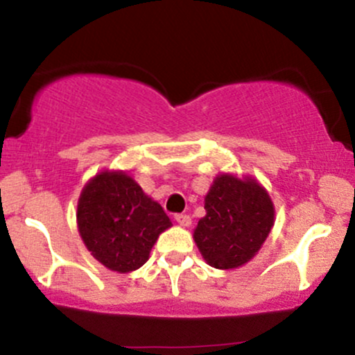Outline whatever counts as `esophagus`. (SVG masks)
<instances>
[{"mask_svg": "<svg viewBox=\"0 0 355 355\" xmlns=\"http://www.w3.org/2000/svg\"><path fill=\"white\" fill-rule=\"evenodd\" d=\"M174 220H176V223L178 225H181V226H189L191 225V218L188 216V214H182V213H178L176 216H174Z\"/></svg>", "mask_w": 355, "mask_h": 355, "instance_id": "esophagus-1", "label": "esophagus"}]
</instances>
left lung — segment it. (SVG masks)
Here are the masks:
<instances>
[{"mask_svg":"<svg viewBox=\"0 0 355 355\" xmlns=\"http://www.w3.org/2000/svg\"><path fill=\"white\" fill-rule=\"evenodd\" d=\"M205 209L194 241L214 268H236L252 260L273 226V202L254 179L221 174L205 199Z\"/></svg>","mask_w":355,"mask_h":355,"instance_id":"obj_1","label":"left lung"}]
</instances>
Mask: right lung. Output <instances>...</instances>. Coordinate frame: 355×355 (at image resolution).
<instances>
[{
	"label": "right lung",
	"instance_id": "add662e5",
	"mask_svg": "<svg viewBox=\"0 0 355 355\" xmlns=\"http://www.w3.org/2000/svg\"><path fill=\"white\" fill-rule=\"evenodd\" d=\"M85 246L107 268L119 273L141 268L169 218L124 173H102L82 191L77 209Z\"/></svg>",
	"mask_w": 355,
	"mask_h": 355
}]
</instances>
